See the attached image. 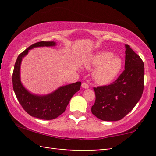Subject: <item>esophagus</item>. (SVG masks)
<instances>
[{
	"label": "esophagus",
	"instance_id": "esophagus-1",
	"mask_svg": "<svg viewBox=\"0 0 156 156\" xmlns=\"http://www.w3.org/2000/svg\"><path fill=\"white\" fill-rule=\"evenodd\" d=\"M82 88H84V89H89V86L87 84V83H83V84H82Z\"/></svg>",
	"mask_w": 156,
	"mask_h": 156
}]
</instances>
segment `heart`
Here are the masks:
<instances>
[{
	"instance_id": "1",
	"label": "heart",
	"mask_w": 156,
	"mask_h": 156,
	"mask_svg": "<svg viewBox=\"0 0 156 156\" xmlns=\"http://www.w3.org/2000/svg\"><path fill=\"white\" fill-rule=\"evenodd\" d=\"M85 66L88 69L96 67L92 74L94 80L99 84H107L120 72L123 61L120 57L114 56L112 52L101 51L91 55Z\"/></svg>"
}]
</instances>
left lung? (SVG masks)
Returning a JSON list of instances; mask_svg holds the SVG:
<instances>
[{"label": "left lung", "instance_id": "1", "mask_svg": "<svg viewBox=\"0 0 156 156\" xmlns=\"http://www.w3.org/2000/svg\"><path fill=\"white\" fill-rule=\"evenodd\" d=\"M125 70L108 86L94 88L95 103L91 112L102 121L121 120L134 108L144 87V64L140 57L125 44Z\"/></svg>", "mask_w": 156, "mask_h": 156}]
</instances>
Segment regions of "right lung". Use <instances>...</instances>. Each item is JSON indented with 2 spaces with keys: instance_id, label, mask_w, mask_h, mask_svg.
Masks as SVG:
<instances>
[{
  "instance_id": "add662e5",
  "label": "right lung",
  "mask_w": 156,
  "mask_h": 156,
  "mask_svg": "<svg viewBox=\"0 0 156 156\" xmlns=\"http://www.w3.org/2000/svg\"><path fill=\"white\" fill-rule=\"evenodd\" d=\"M56 44L54 41H42L27 48L17 58L12 76L14 92L22 107L31 116L44 120L56 119L65 112L71 98L80 89L82 83L77 82L59 87L48 94H35L30 92L21 82L20 65L23 57L28 54L30 50L42 47H54Z\"/></svg>"
}]
</instances>
